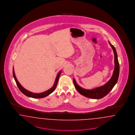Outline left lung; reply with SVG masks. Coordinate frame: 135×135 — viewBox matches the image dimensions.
Wrapping results in <instances>:
<instances>
[{"label": "left lung", "mask_w": 135, "mask_h": 135, "mask_svg": "<svg viewBox=\"0 0 135 135\" xmlns=\"http://www.w3.org/2000/svg\"><path fill=\"white\" fill-rule=\"evenodd\" d=\"M109 44L113 49L114 54V69L110 79L104 85L97 87L91 90H88L83 88L78 85L75 79H73V80L74 84L76 90H78V92L80 94L86 98L93 99L103 98L110 91L118 81L119 74V64L117 54L114 46L111 45L109 41Z\"/></svg>", "instance_id": "left-lung-1"}]
</instances>
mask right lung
<instances>
[{"instance_id": "obj_1", "label": "right lung", "mask_w": 135, "mask_h": 135, "mask_svg": "<svg viewBox=\"0 0 135 135\" xmlns=\"http://www.w3.org/2000/svg\"><path fill=\"white\" fill-rule=\"evenodd\" d=\"M61 71L62 70L60 71L57 74L56 77V79H55V80L54 81V83L53 84V86L50 89H49V90H46V91H44V92L41 93H32L31 91H30L29 90L25 89L21 85L20 83L18 82V81L16 77L15 76V72H14V68H13V77L14 78V80H15V82L16 83L17 85L18 86V88L19 89V90H20L21 91L23 94H24L25 95H26V96H27L28 97H30V98H45L46 97L48 96L50 94H51L52 92H53L54 91L55 89L56 86H57L59 76H60V74L61 73Z\"/></svg>"}]
</instances>
